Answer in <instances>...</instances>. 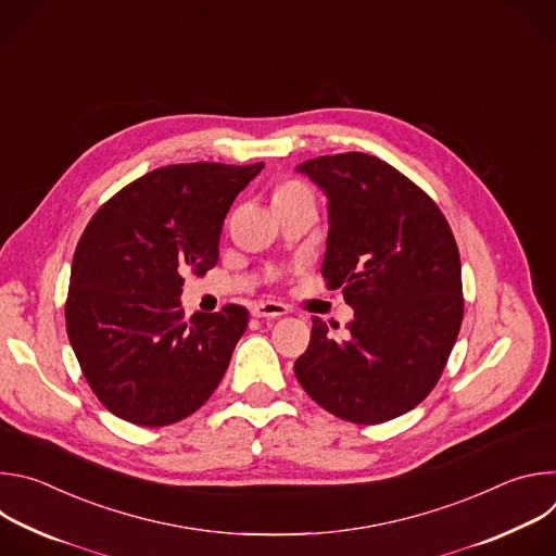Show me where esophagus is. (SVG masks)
I'll list each match as a JSON object with an SVG mask.
<instances>
[{
	"mask_svg": "<svg viewBox=\"0 0 556 556\" xmlns=\"http://www.w3.org/2000/svg\"><path fill=\"white\" fill-rule=\"evenodd\" d=\"M251 314L257 319H279V316L288 314V305L279 301H260L251 307Z\"/></svg>",
	"mask_w": 556,
	"mask_h": 556,
	"instance_id": "obj_1",
	"label": "esophagus"
}]
</instances>
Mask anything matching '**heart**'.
<instances>
[{
	"instance_id": "heart-1",
	"label": "heart",
	"mask_w": 556,
	"mask_h": 556,
	"mask_svg": "<svg viewBox=\"0 0 556 556\" xmlns=\"http://www.w3.org/2000/svg\"><path fill=\"white\" fill-rule=\"evenodd\" d=\"M301 193H309V189L299 180H286L275 189V200L292 198V195H301Z\"/></svg>"
}]
</instances>
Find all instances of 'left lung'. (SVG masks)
<instances>
[{"label":"left lung","mask_w":556,"mask_h":556,"mask_svg":"<svg viewBox=\"0 0 556 556\" xmlns=\"http://www.w3.org/2000/svg\"><path fill=\"white\" fill-rule=\"evenodd\" d=\"M328 195V290L354 307L348 337L312 316L294 374L341 420L378 425L420 405L438 384L462 316V266L438 204L369 153L314 157L296 167Z\"/></svg>","instance_id":"obj_1"}]
</instances>
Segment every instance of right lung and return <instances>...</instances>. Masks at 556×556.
Returning a JSON list of instances; mask_svg holds the SVG:
<instances>
[{
  "label": "right lung",
  "mask_w": 556,
  "mask_h": 556,
  "mask_svg": "<svg viewBox=\"0 0 556 556\" xmlns=\"http://www.w3.org/2000/svg\"><path fill=\"white\" fill-rule=\"evenodd\" d=\"M264 169L187 163L123 187L76 244L65 299L70 345L97 399L138 427H167L198 412L217 389L249 309L185 319V275L219 260L224 217Z\"/></svg>",
  "instance_id": "obj_1"
}]
</instances>
